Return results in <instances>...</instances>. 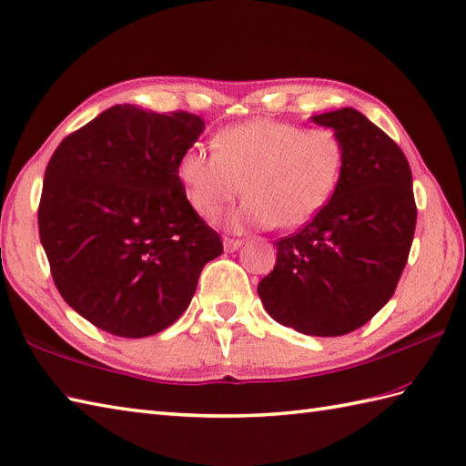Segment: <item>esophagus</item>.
I'll return each mask as SVG.
<instances>
[{
  "label": "esophagus",
  "mask_w": 466,
  "mask_h": 466,
  "mask_svg": "<svg viewBox=\"0 0 466 466\" xmlns=\"http://www.w3.org/2000/svg\"><path fill=\"white\" fill-rule=\"evenodd\" d=\"M224 250L226 252H234V250H238L240 246H242V240H238V238H228V236H224Z\"/></svg>",
  "instance_id": "1"
}]
</instances>
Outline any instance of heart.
Here are the masks:
<instances>
[{"instance_id": "obj_1", "label": "heart", "mask_w": 466, "mask_h": 466, "mask_svg": "<svg viewBox=\"0 0 466 466\" xmlns=\"http://www.w3.org/2000/svg\"><path fill=\"white\" fill-rule=\"evenodd\" d=\"M344 142L330 127H302L258 117L228 126L214 147L194 144L177 157L187 204L214 220L242 192L232 228H299L322 212L340 184Z\"/></svg>"}]
</instances>
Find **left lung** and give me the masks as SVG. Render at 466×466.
Wrapping results in <instances>:
<instances>
[{
  "label": "left lung",
  "instance_id": "left-lung-1",
  "mask_svg": "<svg viewBox=\"0 0 466 466\" xmlns=\"http://www.w3.org/2000/svg\"><path fill=\"white\" fill-rule=\"evenodd\" d=\"M344 142L330 202L276 242V266L258 296L276 322L310 336L360 329L392 299L407 266L417 204L407 156L352 107L312 116Z\"/></svg>",
  "mask_w": 466,
  "mask_h": 466
}]
</instances>
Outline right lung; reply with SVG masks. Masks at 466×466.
Segmentation results:
<instances>
[{"mask_svg":"<svg viewBox=\"0 0 466 466\" xmlns=\"http://www.w3.org/2000/svg\"><path fill=\"white\" fill-rule=\"evenodd\" d=\"M204 120L122 104L66 136L37 208L56 289L100 330L144 339L180 319L220 236L187 204L176 164Z\"/></svg>","mask_w":466,"mask_h":466,"instance_id":"add662e5","label":"right lung"}]
</instances>
